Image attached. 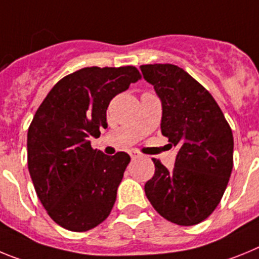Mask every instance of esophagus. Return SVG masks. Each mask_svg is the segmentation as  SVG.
Listing matches in <instances>:
<instances>
[{
    "instance_id": "1",
    "label": "esophagus",
    "mask_w": 259,
    "mask_h": 259,
    "mask_svg": "<svg viewBox=\"0 0 259 259\" xmlns=\"http://www.w3.org/2000/svg\"><path fill=\"white\" fill-rule=\"evenodd\" d=\"M130 156H132V159H137V157L142 156V154L137 150H133V151H130Z\"/></svg>"
}]
</instances>
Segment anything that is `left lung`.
<instances>
[{
    "label": "left lung",
    "mask_w": 259,
    "mask_h": 259,
    "mask_svg": "<svg viewBox=\"0 0 259 259\" xmlns=\"http://www.w3.org/2000/svg\"><path fill=\"white\" fill-rule=\"evenodd\" d=\"M163 105L161 134L179 148L173 169L152 159L155 173L145 185L152 207L179 226L210 217L228 185L233 136L223 112L201 83L170 64L141 66Z\"/></svg>",
    "instance_id": "8db88e82"
}]
</instances>
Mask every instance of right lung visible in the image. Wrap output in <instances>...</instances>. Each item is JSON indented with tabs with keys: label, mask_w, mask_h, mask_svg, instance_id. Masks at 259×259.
Returning <instances> with one entry per match:
<instances>
[{
	"label": "right lung",
	"mask_w": 259,
	"mask_h": 259,
	"mask_svg": "<svg viewBox=\"0 0 259 259\" xmlns=\"http://www.w3.org/2000/svg\"><path fill=\"white\" fill-rule=\"evenodd\" d=\"M142 78L134 66L83 67L58 80L27 133V163L36 194L53 222L73 232L103 223L130 163L91 147L107 127L112 99Z\"/></svg>",
	"instance_id": "1"
}]
</instances>
